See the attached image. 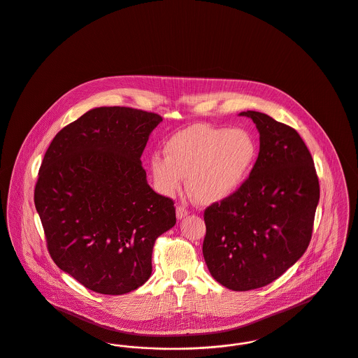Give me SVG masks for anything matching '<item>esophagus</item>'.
<instances>
[{
  "instance_id": "1",
  "label": "esophagus",
  "mask_w": 358,
  "mask_h": 358,
  "mask_svg": "<svg viewBox=\"0 0 358 358\" xmlns=\"http://www.w3.org/2000/svg\"><path fill=\"white\" fill-rule=\"evenodd\" d=\"M187 215H189V209H187V208H185V206H178V208H176V217H178L179 220L185 218Z\"/></svg>"
}]
</instances>
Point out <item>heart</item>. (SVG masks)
<instances>
[{
	"label": "heart",
	"instance_id": "1",
	"mask_svg": "<svg viewBox=\"0 0 358 358\" xmlns=\"http://www.w3.org/2000/svg\"><path fill=\"white\" fill-rule=\"evenodd\" d=\"M155 153L150 172L164 195L180 190L187 178L191 196L203 205L224 201L243 186L257 159V143L244 129L194 124L178 131Z\"/></svg>",
	"mask_w": 358,
	"mask_h": 358
}]
</instances>
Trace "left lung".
<instances>
[{"label": "left lung", "instance_id": "1", "mask_svg": "<svg viewBox=\"0 0 358 358\" xmlns=\"http://www.w3.org/2000/svg\"><path fill=\"white\" fill-rule=\"evenodd\" d=\"M259 131V155L243 186L205 209L202 252L217 282L245 292L268 285L308 248L319 179L307 145L285 123L240 113Z\"/></svg>", "mask_w": 358, "mask_h": 358}]
</instances>
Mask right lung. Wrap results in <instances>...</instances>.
<instances>
[{
	"instance_id": "1",
	"label": "right lung",
	"mask_w": 358,
	"mask_h": 358,
	"mask_svg": "<svg viewBox=\"0 0 358 358\" xmlns=\"http://www.w3.org/2000/svg\"><path fill=\"white\" fill-rule=\"evenodd\" d=\"M163 120L99 107L50 143L34 192L50 257L81 285L124 294L152 274L156 238L176 224L173 201L150 189L141 156Z\"/></svg>"
}]
</instances>
